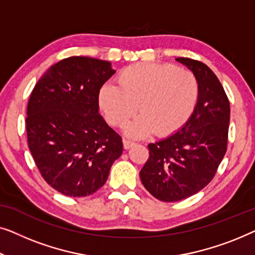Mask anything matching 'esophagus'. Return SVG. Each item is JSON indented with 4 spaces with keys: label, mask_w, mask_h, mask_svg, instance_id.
Instances as JSON below:
<instances>
[{
    "label": "esophagus",
    "mask_w": 255,
    "mask_h": 255,
    "mask_svg": "<svg viewBox=\"0 0 255 255\" xmlns=\"http://www.w3.org/2000/svg\"><path fill=\"white\" fill-rule=\"evenodd\" d=\"M132 145H135V142L129 141V139H124V148H125V149L131 148Z\"/></svg>",
    "instance_id": "obj_1"
}]
</instances>
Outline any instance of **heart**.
I'll return each mask as SVG.
<instances>
[{"mask_svg":"<svg viewBox=\"0 0 255 255\" xmlns=\"http://www.w3.org/2000/svg\"><path fill=\"white\" fill-rule=\"evenodd\" d=\"M118 82L119 87L107 83L100 89V109L112 126L123 127L138 107L141 114L126 126V134L134 138L153 131L174 134L188 123L199 102L198 78L174 64H131L120 71Z\"/></svg>","mask_w":255,"mask_h":255,"instance_id":"b5f03b06","label":"heart"}]
</instances>
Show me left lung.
Listing matches in <instances>:
<instances>
[{
    "label": "left lung",
    "mask_w": 255,
    "mask_h": 255,
    "mask_svg": "<svg viewBox=\"0 0 255 255\" xmlns=\"http://www.w3.org/2000/svg\"><path fill=\"white\" fill-rule=\"evenodd\" d=\"M177 61L198 78V105L180 130L148 144L149 158L139 171L146 191L164 202L187 199L213 180L227 152L230 123V102L213 70L189 57Z\"/></svg>",
    "instance_id": "1"
}]
</instances>
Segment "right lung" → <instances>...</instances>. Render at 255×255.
Instances as JSON below:
<instances>
[{"label":"right lung","instance_id":"add662e5","mask_svg":"<svg viewBox=\"0 0 255 255\" xmlns=\"http://www.w3.org/2000/svg\"><path fill=\"white\" fill-rule=\"evenodd\" d=\"M114 73L109 61L70 56L49 68L32 90L25 119L28 149L41 177L61 194H93L123 153V138L98 112L100 89Z\"/></svg>","mask_w":255,"mask_h":255}]
</instances>
